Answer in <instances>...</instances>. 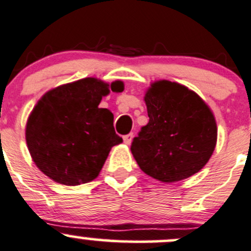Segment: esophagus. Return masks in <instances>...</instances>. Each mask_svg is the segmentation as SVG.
<instances>
[{"label":"esophagus","instance_id":"obj_1","mask_svg":"<svg viewBox=\"0 0 251 251\" xmlns=\"http://www.w3.org/2000/svg\"><path fill=\"white\" fill-rule=\"evenodd\" d=\"M133 133L128 134V135L123 136V141H125L126 145H130L131 144V140H133Z\"/></svg>","mask_w":251,"mask_h":251}]
</instances>
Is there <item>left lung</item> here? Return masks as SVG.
I'll return each instance as SVG.
<instances>
[{
  "label": "left lung",
  "instance_id": "8db88e82",
  "mask_svg": "<svg viewBox=\"0 0 251 251\" xmlns=\"http://www.w3.org/2000/svg\"><path fill=\"white\" fill-rule=\"evenodd\" d=\"M145 103L150 121L130 147L140 169L164 183L200 171L217 145V123L208 105L194 91L169 80L153 82Z\"/></svg>",
  "mask_w": 251,
  "mask_h": 251
}]
</instances>
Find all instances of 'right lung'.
I'll return each instance as SVG.
<instances>
[{
	"mask_svg": "<svg viewBox=\"0 0 251 251\" xmlns=\"http://www.w3.org/2000/svg\"><path fill=\"white\" fill-rule=\"evenodd\" d=\"M123 88L122 81L109 85L86 77L45 93L26 125V144L37 168L64 185L97 178L110 150L122 142L112 112L98 106L110 90Z\"/></svg>",
	"mask_w": 251,
	"mask_h": 251,
	"instance_id": "obj_1",
	"label": "right lung"
}]
</instances>
